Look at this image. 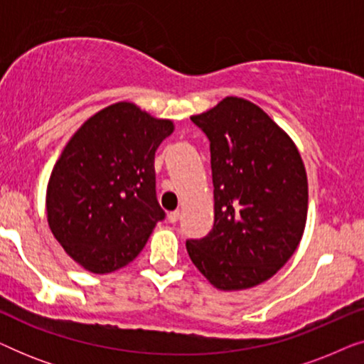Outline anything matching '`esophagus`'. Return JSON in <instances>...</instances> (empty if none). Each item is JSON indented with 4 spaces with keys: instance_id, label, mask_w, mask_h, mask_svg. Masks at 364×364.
I'll return each mask as SVG.
<instances>
[{
    "instance_id": "esophagus-1",
    "label": "esophagus",
    "mask_w": 364,
    "mask_h": 364,
    "mask_svg": "<svg viewBox=\"0 0 364 364\" xmlns=\"http://www.w3.org/2000/svg\"><path fill=\"white\" fill-rule=\"evenodd\" d=\"M178 218H181V212H178V210H173V212L168 213V222H171V223H176Z\"/></svg>"
}]
</instances>
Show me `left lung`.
Wrapping results in <instances>:
<instances>
[{
  "mask_svg": "<svg viewBox=\"0 0 364 364\" xmlns=\"http://www.w3.org/2000/svg\"><path fill=\"white\" fill-rule=\"evenodd\" d=\"M210 142L213 228L187 240L198 272L223 291L272 278L295 253L308 212V182L290 137L255 104L225 97L192 116Z\"/></svg>",
  "mask_w": 364,
  "mask_h": 364,
  "instance_id": "obj_1",
  "label": "left lung"
}]
</instances>
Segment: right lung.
<instances>
[{
  "mask_svg": "<svg viewBox=\"0 0 364 364\" xmlns=\"http://www.w3.org/2000/svg\"><path fill=\"white\" fill-rule=\"evenodd\" d=\"M172 131V121L117 102L89 117L64 147L48 183V223L86 270L126 267L166 218L154 157Z\"/></svg>",
  "mask_w": 364,
  "mask_h": 364,
  "instance_id": "obj_1",
  "label": "right lung"
}]
</instances>
